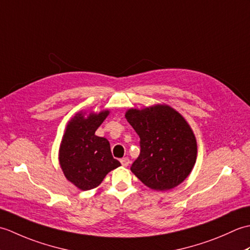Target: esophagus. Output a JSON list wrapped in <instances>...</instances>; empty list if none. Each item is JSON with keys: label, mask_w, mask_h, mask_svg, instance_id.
I'll return each instance as SVG.
<instances>
[{"label": "esophagus", "mask_w": 250, "mask_h": 250, "mask_svg": "<svg viewBox=\"0 0 250 250\" xmlns=\"http://www.w3.org/2000/svg\"><path fill=\"white\" fill-rule=\"evenodd\" d=\"M120 162L122 164V167H128L130 164V159L128 157H125V158L121 159Z\"/></svg>", "instance_id": "1"}]
</instances>
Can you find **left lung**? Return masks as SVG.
<instances>
[{"label": "left lung", "mask_w": 250, "mask_h": 250, "mask_svg": "<svg viewBox=\"0 0 250 250\" xmlns=\"http://www.w3.org/2000/svg\"><path fill=\"white\" fill-rule=\"evenodd\" d=\"M125 118L141 139V153L131 171L148 188L171 190L192 172L198 155L190 125L169 105L130 108Z\"/></svg>", "instance_id": "8db88e82"}]
</instances>
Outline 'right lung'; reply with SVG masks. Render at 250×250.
Wrapping results in <instances>:
<instances>
[{"label":"right lung","mask_w":250,"mask_h":250,"mask_svg":"<svg viewBox=\"0 0 250 250\" xmlns=\"http://www.w3.org/2000/svg\"><path fill=\"white\" fill-rule=\"evenodd\" d=\"M109 115L81 110L68 120L59 148V163L65 178L81 190L97 188L110 171L120 167L113 158L109 142L95 131Z\"/></svg>","instance_id":"add662e5"}]
</instances>
